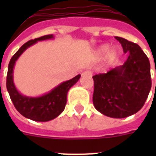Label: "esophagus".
<instances>
[{
  "mask_svg": "<svg viewBox=\"0 0 156 156\" xmlns=\"http://www.w3.org/2000/svg\"><path fill=\"white\" fill-rule=\"evenodd\" d=\"M83 75H87V76H90H90L92 75V72H91L90 70H86L83 72Z\"/></svg>",
  "mask_w": 156,
  "mask_h": 156,
  "instance_id": "esophagus-1",
  "label": "esophagus"
}]
</instances>
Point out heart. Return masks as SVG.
<instances>
[{
    "instance_id": "b5f03b06",
    "label": "heart",
    "mask_w": 156,
    "mask_h": 156,
    "mask_svg": "<svg viewBox=\"0 0 156 156\" xmlns=\"http://www.w3.org/2000/svg\"><path fill=\"white\" fill-rule=\"evenodd\" d=\"M108 50V45H103L102 47L100 48V52H102V53L106 52ZM116 56H117V51H116V48H111L107 52V59L109 61H114L116 58Z\"/></svg>"
}]
</instances>
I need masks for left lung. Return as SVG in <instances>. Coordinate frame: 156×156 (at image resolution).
<instances>
[{
	"instance_id": "8db88e82",
	"label": "left lung",
	"mask_w": 156,
	"mask_h": 156,
	"mask_svg": "<svg viewBox=\"0 0 156 156\" xmlns=\"http://www.w3.org/2000/svg\"><path fill=\"white\" fill-rule=\"evenodd\" d=\"M115 38L124 52H129V56L122 66L93 76V104L105 116L125 118L138 112L147 99L151 88V66L139 45Z\"/></svg>"
}]
</instances>
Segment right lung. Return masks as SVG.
I'll return each mask as SVG.
<instances>
[{
	"instance_id": "obj_1",
	"label": "right lung",
	"mask_w": 156,
	"mask_h": 156,
	"mask_svg": "<svg viewBox=\"0 0 156 156\" xmlns=\"http://www.w3.org/2000/svg\"><path fill=\"white\" fill-rule=\"evenodd\" d=\"M53 38L52 35H47L29 40L17 51L9 63L6 87L11 100L19 113L35 121H48L57 117L65 109L69 90L81 77L80 74H78L70 80L61 83L50 92L40 97H27L20 94L16 89L13 80V72L14 64L18 57L27 48L35 44L37 41L51 40Z\"/></svg>"
}]
</instances>
